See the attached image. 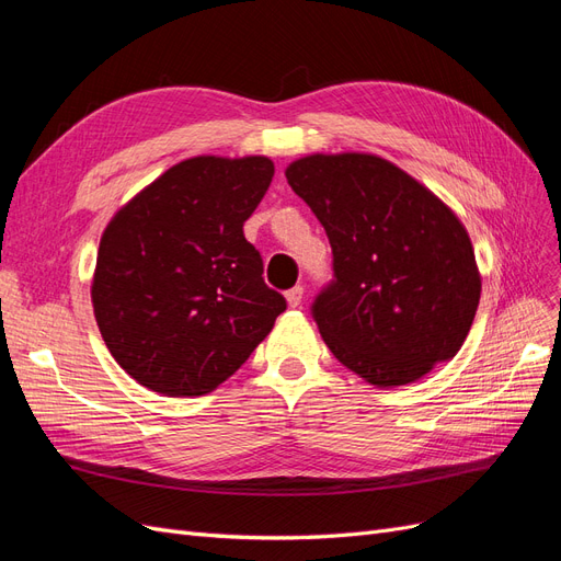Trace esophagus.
<instances>
[{
	"label": "esophagus",
	"instance_id": "obj_1",
	"mask_svg": "<svg viewBox=\"0 0 561 561\" xmlns=\"http://www.w3.org/2000/svg\"><path fill=\"white\" fill-rule=\"evenodd\" d=\"M301 297H304V287H301V285H295L293 290H287V293H285V299H287V304H290L293 309H295V307H299V304H301Z\"/></svg>",
	"mask_w": 561,
	"mask_h": 561
}]
</instances>
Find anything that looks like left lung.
Here are the masks:
<instances>
[{
  "mask_svg": "<svg viewBox=\"0 0 561 561\" xmlns=\"http://www.w3.org/2000/svg\"><path fill=\"white\" fill-rule=\"evenodd\" d=\"M285 178L332 245L334 278L311 316L334 358L379 388L412 383L451 360L482 290L458 217L371 154L304 157Z\"/></svg>",
  "mask_w": 561,
  "mask_h": 561,
  "instance_id": "1",
  "label": "left lung"
}]
</instances>
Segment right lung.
I'll list each match as a JSON object with an SVG mask.
<instances>
[{"label": "right lung", "mask_w": 561, "mask_h": 561, "mask_svg": "<svg viewBox=\"0 0 561 561\" xmlns=\"http://www.w3.org/2000/svg\"><path fill=\"white\" fill-rule=\"evenodd\" d=\"M271 178L266 157L186 159L112 217L98 250L93 311L114 360L145 388L171 398L210 393L285 311L243 236Z\"/></svg>", "instance_id": "right-lung-1"}]
</instances>
